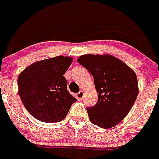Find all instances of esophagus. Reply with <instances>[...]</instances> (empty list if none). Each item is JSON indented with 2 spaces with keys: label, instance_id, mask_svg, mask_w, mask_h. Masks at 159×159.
<instances>
[{
  "label": "esophagus",
  "instance_id": "obj_1",
  "mask_svg": "<svg viewBox=\"0 0 159 159\" xmlns=\"http://www.w3.org/2000/svg\"><path fill=\"white\" fill-rule=\"evenodd\" d=\"M83 96H84V93L83 91H80L76 94V97H77L78 100H82L83 99Z\"/></svg>",
  "mask_w": 159,
  "mask_h": 159
}]
</instances>
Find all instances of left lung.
I'll return each mask as SVG.
<instances>
[{
	"instance_id": "obj_1",
	"label": "left lung",
	"mask_w": 159,
	"mask_h": 159,
	"mask_svg": "<svg viewBox=\"0 0 159 159\" xmlns=\"http://www.w3.org/2000/svg\"><path fill=\"white\" fill-rule=\"evenodd\" d=\"M77 62L93 75L98 93L97 103L86 108L89 120L102 129L116 126L136 100V74L122 60L109 54L83 55Z\"/></svg>"
}]
</instances>
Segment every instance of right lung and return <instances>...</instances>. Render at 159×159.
Instances as JSON below:
<instances>
[{
  "label": "right lung",
  "mask_w": 159,
  "mask_h": 159,
  "mask_svg": "<svg viewBox=\"0 0 159 159\" xmlns=\"http://www.w3.org/2000/svg\"><path fill=\"white\" fill-rule=\"evenodd\" d=\"M72 62V57L58 56L36 62L20 73L19 96L37 120L60 122L76 101L66 89L67 81L63 76Z\"/></svg>",
  "instance_id": "right-lung-1"
}]
</instances>
